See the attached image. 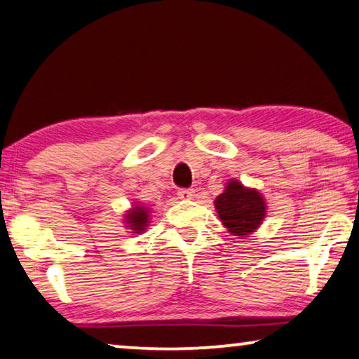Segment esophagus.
Segmentation results:
<instances>
[{"mask_svg": "<svg viewBox=\"0 0 359 359\" xmlns=\"http://www.w3.org/2000/svg\"><path fill=\"white\" fill-rule=\"evenodd\" d=\"M177 196L180 200H191L193 196H195V190L193 189H180L177 191Z\"/></svg>", "mask_w": 359, "mask_h": 359, "instance_id": "obj_1", "label": "esophagus"}]
</instances>
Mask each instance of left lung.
<instances>
[{"label":"left lung","mask_w":359,"mask_h":359,"mask_svg":"<svg viewBox=\"0 0 359 359\" xmlns=\"http://www.w3.org/2000/svg\"><path fill=\"white\" fill-rule=\"evenodd\" d=\"M214 204L225 229L240 238H246L257 230L266 214L264 196L235 179L226 182L224 193L215 198Z\"/></svg>","instance_id":"obj_1"}]
</instances>
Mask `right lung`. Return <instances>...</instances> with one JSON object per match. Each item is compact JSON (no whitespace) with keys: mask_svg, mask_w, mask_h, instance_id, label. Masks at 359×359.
<instances>
[{"mask_svg":"<svg viewBox=\"0 0 359 359\" xmlns=\"http://www.w3.org/2000/svg\"><path fill=\"white\" fill-rule=\"evenodd\" d=\"M124 224L129 230H133L130 233H144L150 224V209L134 204L133 209L124 214Z\"/></svg>","mask_w":359,"mask_h":359,"instance_id":"right-lung-1","label":"right lung"}]
</instances>
